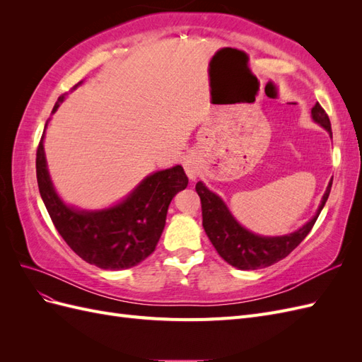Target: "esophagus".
Here are the masks:
<instances>
[{"mask_svg":"<svg viewBox=\"0 0 362 362\" xmlns=\"http://www.w3.org/2000/svg\"><path fill=\"white\" fill-rule=\"evenodd\" d=\"M184 169H185V173H187V177L193 181L199 175V163L194 158H187L184 161Z\"/></svg>","mask_w":362,"mask_h":362,"instance_id":"esophagus-1","label":"esophagus"}]
</instances>
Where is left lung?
Returning a JSON list of instances; mask_svg holds the SVG:
<instances>
[{"label":"left lung","instance_id":"8db88e82","mask_svg":"<svg viewBox=\"0 0 362 362\" xmlns=\"http://www.w3.org/2000/svg\"><path fill=\"white\" fill-rule=\"evenodd\" d=\"M311 117L315 124L325 128L327 134L332 137L329 117H327L319 103L311 108ZM331 187L332 180L327 184L315 214L308 222L290 234L275 237L259 235L246 229L233 216L231 210H229L221 196L208 189L202 181L196 184V192H198L202 204V226L208 238H210V242L216 247L217 254L228 264H231L240 270H257L269 267L279 259L286 258L308 235L317 217H319L320 211L323 210L327 198H329Z\"/></svg>","mask_w":362,"mask_h":362}]
</instances>
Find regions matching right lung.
<instances>
[{
  "label": "right lung",
  "instance_id": "1",
  "mask_svg": "<svg viewBox=\"0 0 362 362\" xmlns=\"http://www.w3.org/2000/svg\"><path fill=\"white\" fill-rule=\"evenodd\" d=\"M80 81L72 87L81 86ZM66 95H62L51 115L59 110ZM47 120L36 154L37 185L54 226L64 242L86 262L105 270H124L137 266L154 252L166 225V216L175 194L187 187L189 178L177 166L149 173L119 202L84 210L64 202L54 187L45 157Z\"/></svg>",
  "mask_w": 362,
  "mask_h": 362
}]
</instances>
